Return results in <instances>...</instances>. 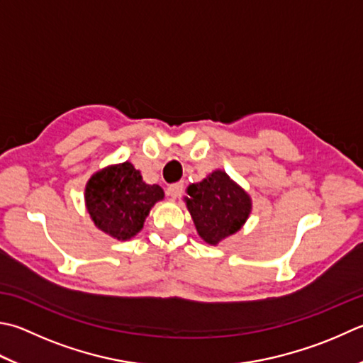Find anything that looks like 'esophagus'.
Listing matches in <instances>:
<instances>
[{
  "instance_id": "obj_1",
  "label": "esophagus",
  "mask_w": 363,
  "mask_h": 363,
  "mask_svg": "<svg viewBox=\"0 0 363 363\" xmlns=\"http://www.w3.org/2000/svg\"><path fill=\"white\" fill-rule=\"evenodd\" d=\"M183 193V183H174L167 188V194L172 197V199H179Z\"/></svg>"
}]
</instances>
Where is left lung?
Masks as SVG:
<instances>
[{
  "label": "left lung",
  "mask_w": 363,
  "mask_h": 363,
  "mask_svg": "<svg viewBox=\"0 0 363 363\" xmlns=\"http://www.w3.org/2000/svg\"><path fill=\"white\" fill-rule=\"evenodd\" d=\"M186 194L184 203L197 234L213 246L240 230L252 208L250 194L220 169L189 184Z\"/></svg>",
  "instance_id": "left-lung-1"
}]
</instances>
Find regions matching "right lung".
I'll return each mask as SVG.
<instances>
[{
  "instance_id": "obj_1",
  "label": "right lung",
  "mask_w": 363,
  "mask_h": 363,
  "mask_svg": "<svg viewBox=\"0 0 363 363\" xmlns=\"http://www.w3.org/2000/svg\"><path fill=\"white\" fill-rule=\"evenodd\" d=\"M85 207L99 230L115 240H129L143 228L150 210L164 199L160 184H148L131 162L112 164L85 184Z\"/></svg>"
}]
</instances>
